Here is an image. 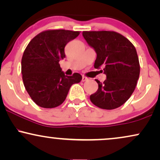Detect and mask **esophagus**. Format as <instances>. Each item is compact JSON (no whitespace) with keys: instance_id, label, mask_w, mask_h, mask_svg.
Wrapping results in <instances>:
<instances>
[{"instance_id":"obj_1","label":"esophagus","mask_w":160,"mask_h":160,"mask_svg":"<svg viewBox=\"0 0 160 160\" xmlns=\"http://www.w3.org/2000/svg\"><path fill=\"white\" fill-rule=\"evenodd\" d=\"M88 79L86 78V77H82V82H85V81H87V80H88Z\"/></svg>"}]
</instances>
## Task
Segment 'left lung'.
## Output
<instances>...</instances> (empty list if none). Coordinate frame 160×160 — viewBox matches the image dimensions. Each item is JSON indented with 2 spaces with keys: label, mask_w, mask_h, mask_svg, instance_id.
I'll use <instances>...</instances> for the list:
<instances>
[{
  "label": "left lung",
  "mask_w": 160,
  "mask_h": 160,
  "mask_svg": "<svg viewBox=\"0 0 160 160\" xmlns=\"http://www.w3.org/2000/svg\"><path fill=\"white\" fill-rule=\"evenodd\" d=\"M82 36L97 53L94 68L104 66L106 80L90 96L92 102L112 110L125 103L136 88L140 67L134 46L124 36L112 31L82 32Z\"/></svg>",
  "instance_id": "8db88e82"
}]
</instances>
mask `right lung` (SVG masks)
Masks as SVG:
<instances>
[{"mask_svg": "<svg viewBox=\"0 0 160 160\" xmlns=\"http://www.w3.org/2000/svg\"><path fill=\"white\" fill-rule=\"evenodd\" d=\"M80 32L47 30L40 32L26 46L21 60V73L26 90L38 106L52 108L66 100L70 87L81 81L82 76H66L59 61L66 57V44Z\"/></svg>", "mask_w": 160, "mask_h": 160, "instance_id": "1", "label": "right lung"}]
</instances>
